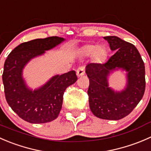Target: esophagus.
<instances>
[{
  "instance_id": "obj_1",
  "label": "esophagus",
  "mask_w": 151,
  "mask_h": 151,
  "mask_svg": "<svg viewBox=\"0 0 151 151\" xmlns=\"http://www.w3.org/2000/svg\"><path fill=\"white\" fill-rule=\"evenodd\" d=\"M85 73V69L83 67H79L76 70V75H77L78 77H80V76L84 75Z\"/></svg>"
}]
</instances>
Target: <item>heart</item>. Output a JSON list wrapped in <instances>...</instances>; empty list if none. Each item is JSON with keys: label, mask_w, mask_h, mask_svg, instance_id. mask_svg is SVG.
<instances>
[{"label": "heart", "mask_w": 151, "mask_h": 151, "mask_svg": "<svg viewBox=\"0 0 151 151\" xmlns=\"http://www.w3.org/2000/svg\"><path fill=\"white\" fill-rule=\"evenodd\" d=\"M81 54L84 56L92 55L93 58L97 62H102L106 56L105 49L102 47H98L95 45H86L82 47Z\"/></svg>", "instance_id": "heart-1"}]
</instances>
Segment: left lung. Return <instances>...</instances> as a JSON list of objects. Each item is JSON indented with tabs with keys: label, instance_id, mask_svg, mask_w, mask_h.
<instances>
[{
	"label": "left lung",
	"instance_id": "1",
	"mask_svg": "<svg viewBox=\"0 0 151 151\" xmlns=\"http://www.w3.org/2000/svg\"><path fill=\"white\" fill-rule=\"evenodd\" d=\"M104 39L115 53L105 63H90L86 67L89 79V107L99 118L118 120L128 115L142 98L145 89V64L133 44L115 36ZM120 68L128 72V83L125 91L116 93L108 87L107 76Z\"/></svg>",
	"mask_w": 151,
	"mask_h": 151
}]
</instances>
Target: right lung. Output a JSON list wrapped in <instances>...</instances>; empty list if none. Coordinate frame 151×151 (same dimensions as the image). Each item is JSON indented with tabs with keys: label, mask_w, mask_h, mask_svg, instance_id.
Returning <instances> with one entry per match:
<instances>
[{
	"label": "right lung",
	"mask_w": 151,
	"mask_h": 151,
	"mask_svg": "<svg viewBox=\"0 0 151 151\" xmlns=\"http://www.w3.org/2000/svg\"><path fill=\"white\" fill-rule=\"evenodd\" d=\"M62 41L61 37H50L21 43L6 59L2 76L6 99L12 109L25 121L45 123L55 120L62 109L64 92L77 81L76 72L72 70L53 76L44 86L32 91L28 89L22 77L28 62Z\"/></svg>",
	"instance_id": "1"
}]
</instances>
